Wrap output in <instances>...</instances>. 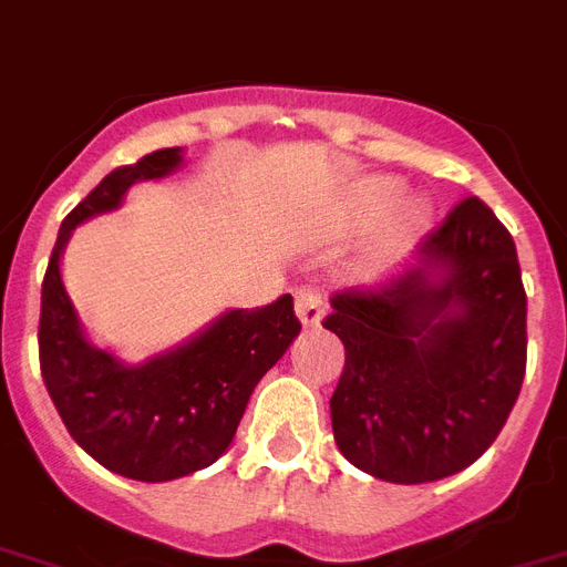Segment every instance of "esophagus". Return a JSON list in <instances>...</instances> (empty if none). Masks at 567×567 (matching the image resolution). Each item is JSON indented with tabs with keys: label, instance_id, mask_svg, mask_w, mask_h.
<instances>
[{
	"label": "esophagus",
	"instance_id": "34e87169",
	"mask_svg": "<svg viewBox=\"0 0 567 567\" xmlns=\"http://www.w3.org/2000/svg\"><path fill=\"white\" fill-rule=\"evenodd\" d=\"M295 312H298V321L303 327H318L321 324V318H324V301H321V295L316 289L303 287L295 292Z\"/></svg>",
	"mask_w": 567,
	"mask_h": 567
}]
</instances>
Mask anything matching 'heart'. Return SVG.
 Segmentation results:
<instances>
[{
	"label": "heart",
	"instance_id": "obj_1",
	"mask_svg": "<svg viewBox=\"0 0 567 567\" xmlns=\"http://www.w3.org/2000/svg\"><path fill=\"white\" fill-rule=\"evenodd\" d=\"M400 196V185L396 182H373L364 199L359 203V208L353 210V217H348L339 226V237H353V234L362 231L373 217L382 214V208L394 203ZM425 208L414 199H402L400 205L388 210L385 217L379 219L377 231H373L371 243L364 246V251L359 255L357 266H353V275L364 284H379V280L391 278L409 264V257L417 249L420 237L425 231Z\"/></svg>",
	"mask_w": 567,
	"mask_h": 567
}]
</instances>
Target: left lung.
<instances>
[{"label": "left lung", "mask_w": 567, "mask_h": 567, "mask_svg": "<svg viewBox=\"0 0 567 567\" xmlns=\"http://www.w3.org/2000/svg\"><path fill=\"white\" fill-rule=\"evenodd\" d=\"M420 264L382 289L333 295L324 327L344 344L330 396L353 466L429 484L493 446L527 368V295L516 243L466 196L417 246Z\"/></svg>", "instance_id": "8db88e82"}]
</instances>
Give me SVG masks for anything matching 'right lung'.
Wrapping results in <instances>:
<instances>
[{"mask_svg":"<svg viewBox=\"0 0 567 567\" xmlns=\"http://www.w3.org/2000/svg\"><path fill=\"white\" fill-rule=\"evenodd\" d=\"M182 165L165 147L115 167L63 219L42 278L40 371L74 443L124 478H185L217 461L234 441L255 385L301 333L292 295L255 310H231L182 344L144 364H124L89 344L63 278L60 255L83 219L118 208L130 185L162 179Z\"/></svg>","mask_w":567,"mask_h":567,"instance_id":"obj_1","label":"right lung"}]
</instances>
